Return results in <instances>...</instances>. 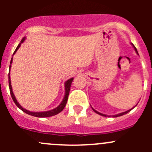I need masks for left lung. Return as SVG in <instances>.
<instances>
[{
    "instance_id": "1",
    "label": "left lung",
    "mask_w": 152,
    "mask_h": 152,
    "mask_svg": "<svg viewBox=\"0 0 152 152\" xmlns=\"http://www.w3.org/2000/svg\"><path fill=\"white\" fill-rule=\"evenodd\" d=\"M132 46L134 47V50H135L136 51V53H137V54H138V52H137V49H136V48L134 47V45H133L132 43ZM136 106H137V104H136L135 106H134V107H133V108H134V107H136ZM133 108H132V109H130V110H127V111H126V112H124V113H119V114H117V115H113V117H119V116H121V115H125V114H126V113H128L129 112H130L132 110ZM92 109H93V111L95 112V113H97V114H99V115H102V116H104V117H107V116L108 115H104V114H102V113H99V112H98V111H96V110H95L93 108V107H92Z\"/></svg>"
}]
</instances>
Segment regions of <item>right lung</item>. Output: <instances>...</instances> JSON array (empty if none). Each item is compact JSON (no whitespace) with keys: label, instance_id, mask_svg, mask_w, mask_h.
<instances>
[{"label":"right lung","instance_id":"add662e5","mask_svg":"<svg viewBox=\"0 0 152 152\" xmlns=\"http://www.w3.org/2000/svg\"><path fill=\"white\" fill-rule=\"evenodd\" d=\"M25 39H26V37L23 38V39L20 41V42L19 45H18L17 48L15 49L13 55L15 54V53L17 52V50L19 49V48L20 47V45H21V43H23V42H24ZM12 60H13V58H12V59H11L10 65V73H9V86H10V90L11 96H12V100L14 101V102H15V104L17 105V107H18V108L20 109L23 112H24V113H26V114L30 115H32V116H34V117H38V118L50 117V116L57 115L58 113H59L60 112H62V110H63V109L65 108V105H66V104H67V99H68V95H69V93H70V86H71L72 82H73V78H71V79H68V80H67L66 82H65V96H64L63 99H62V102L60 103V104L58 106V107H56V108L53 109V110H48V111H45V112L28 111V110L24 109L22 106L18 103V101H17V99H16V98H15V95H14L13 91H12V85H11V79H10V69H11V64L12 63Z\"/></svg>","mask_w":152,"mask_h":152}]
</instances>
